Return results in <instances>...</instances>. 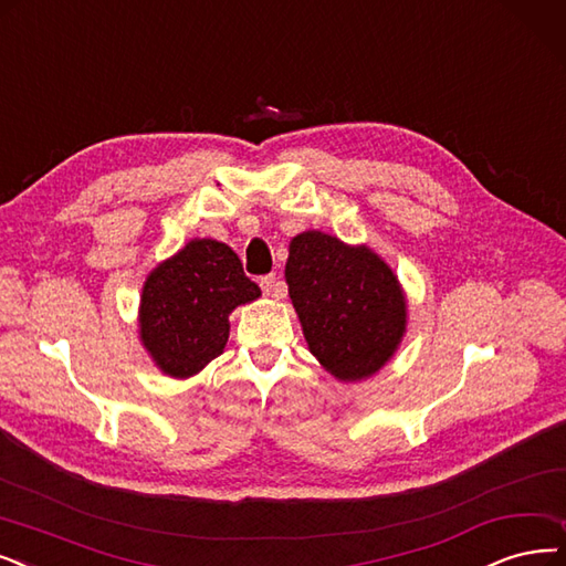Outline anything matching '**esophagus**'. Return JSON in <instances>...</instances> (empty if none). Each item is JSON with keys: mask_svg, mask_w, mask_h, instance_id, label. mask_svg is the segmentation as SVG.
Returning a JSON list of instances; mask_svg holds the SVG:
<instances>
[{"mask_svg": "<svg viewBox=\"0 0 566 566\" xmlns=\"http://www.w3.org/2000/svg\"><path fill=\"white\" fill-rule=\"evenodd\" d=\"M279 285V281H276V276L274 274H269V276H262L260 279V287H262V292L266 297H283V292L276 287Z\"/></svg>", "mask_w": 566, "mask_h": 566, "instance_id": "esophagus-1", "label": "esophagus"}]
</instances>
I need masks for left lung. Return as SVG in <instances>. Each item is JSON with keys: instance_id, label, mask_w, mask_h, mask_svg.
<instances>
[{"instance_id": "left-lung-1", "label": "left lung", "mask_w": 566, "mask_h": 566, "mask_svg": "<svg viewBox=\"0 0 566 566\" xmlns=\"http://www.w3.org/2000/svg\"><path fill=\"white\" fill-rule=\"evenodd\" d=\"M285 281L308 350L338 380L374 376L406 332L395 271L367 245L308 230L290 241Z\"/></svg>"}]
</instances>
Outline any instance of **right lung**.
<instances>
[{
  "label": "right lung",
  "instance_id": "1",
  "mask_svg": "<svg viewBox=\"0 0 566 566\" xmlns=\"http://www.w3.org/2000/svg\"><path fill=\"white\" fill-rule=\"evenodd\" d=\"M258 297L260 287L228 243L192 239L144 283L142 344L163 374L190 378L228 344L230 313Z\"/></svg>",
  "mask_w": 566,
  "mask_h": 566
}]
</instances>
